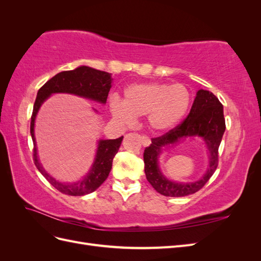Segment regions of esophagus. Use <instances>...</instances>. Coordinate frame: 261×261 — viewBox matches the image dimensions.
I'll return each mask as SVG.
<instances>
[{"mask_svg": "<svg viewBox=\"0 0 261 261\" xmlns=\"http://www.w3.org/2000/svg\"><path fill=\"white\" fill-rule=\"evenodd\" d=\"M140 138H141V144H143V146H145V147L149 146L150 143H151V141H150V138L146 135H143Z\"/></svg>", "mask_w": 261, "mask_h": 261, "instance_id": "esophagus-1", "label": "esophagus"}]
</instances>
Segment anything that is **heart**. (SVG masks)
<instances>
[{
    "label": "heart",
    "mask_w": 261,
    "mask_h": 261,
    "mask_svg": "<svg viewBox=\"0 0 261 261\" xmlns=\"http://www.w3.org/2000/svg\"><path fill=\"white\" fill-rule=\"evenodd\" d=\"M191 105V93L184 85L145 83L132 85L124 92V102L117 98L110 101L114 118L130 125L135 117L147 115L148 124L154 130H167L177 125Z\"/></svg>",
    "instance_id": "obj_1"
}]
</instances>
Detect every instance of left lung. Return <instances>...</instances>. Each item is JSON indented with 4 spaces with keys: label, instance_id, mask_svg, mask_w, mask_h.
I'll use <instances>...</instances> for the list:
<instances>
[{
    "label": "left lung",
    "instance_id": "obj_1",
    "mask_svg": "<svg viewBox=\"0 0 261 261\" xmlns=\"http://www.w3.org/2000/svg\"><path fill=\"white\" fill-rule=\"evenodd\" d=\"M225 130L223 106L208 90L197 92L191 111L185 120L162 136L151 138V144L144 152L146 177L155 191L168 197H183L195 194L201 189L219 164V146ZM199 136L206 141L210 153V168L206 174L195 184H176L165 179L157 167V156L163 145L174 143L180 138Z\"/></svg>",
    "mask_w": 261,
    "mask_h": 261
}]
</instances>
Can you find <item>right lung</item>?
Returning <instances> with one entry per match:
<instances>
[{
    "label": "right lung",
    "instance_id": "1",
    "mask_svg": "<svg viewBox=\"0 0 261 261\" xmlns=\"http://www.w3.org/2000/svg\"><path fill=\"white\" fill-rule=\"evenodd\" d=\"M111 74L88 66H81L74 70H64V72L57 74L38 90L30 122V134L34 141V162L39 172L46 178V180L63 194L69 196H83L96 191L110 174L113 159L121 146L123 136L117 139L99 141L96 160H94L92 169L82 181L74 184L61 183V181L51 177L38 161L34 133L35 118L38 110L50 94L57 92L73 93L87 99L101 102V103H106L110 88H111Z\"/></svg>",
    "mask_w": 261,
    "mask_h": 261
}]
</instances>
